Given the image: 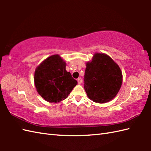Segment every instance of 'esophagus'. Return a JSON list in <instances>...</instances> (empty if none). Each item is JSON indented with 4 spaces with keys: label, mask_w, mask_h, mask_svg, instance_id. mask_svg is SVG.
I'll list each match as a JSON object with an SVG mask.
<instances>
[{
    "label": "esophagus",
    "mask_w": 151,
    "mask_h": 151,
    "mask_svg": "<svg viewBox=\"0 0 151 151\" xmlns=\"http://www.w3.org/2000/svg\"><path fill=\"white\" fill-rule=\"evenodd\" d=\"M77 81H78V84H81V83L82 82V80L81 78H78L77 79Z\"/></svg>",
    "instance_id": "obj_1"
}]
</instances>
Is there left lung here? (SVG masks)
<instances>
[{"mask_svg": "<svg viewBox=\"0 0 151 151\" xmlns=\"http://www.w3.org/2000/svg\"><path fill=\"white\" fill-rule=\"evenodd\" d=\"M84 89L88 98L95 102L106 103L114 99L123 82L119 66L104 53L96 52L86 63Z\"/></svg>", "mask_w": 151, "mask_h": 151, "instance_id": "left-lung-1", "label": "left lung"}]
</instances>
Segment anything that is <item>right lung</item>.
<instances>
[{
  "label": "right lung",
  "instance_id": "obj_1",
  "mask_svg": "<svg viewBox=\"0 0 151 151\" xmlns=\"http://www.w3.org/2000/svg\"><path fill=\"white\" fill-rule=\"evenodd\" d=\"M65 67L66 63L59 54L48 57L36 67L34 78L35 86L46 101L57 103L64 100L78 84Z\"/></svg>",
  "mask_w": 151,
  "mask_h": 151
}]
</instances>
